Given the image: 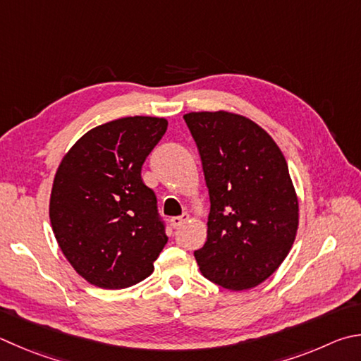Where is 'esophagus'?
Segmentation results:
<instances>
[{"label": "esophagus", "mask_w": 361, "mask_h": 361, "mask_svg": "<svg viewBox=\"0 0 361 361\" xmlns=\"http://www.w3.org/2000/svg\"><path fill=\"white\" fill-rule=\"evenodd\" d=\"M186 221H189V214L188 213L181 214V216H175V218L170 219V224H172L173 228H178L181 224H185Z\"/></svg>", "instance_id": "obj_1"}]
</instances>
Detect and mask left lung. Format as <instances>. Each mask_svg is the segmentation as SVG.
<instances>
[{"mask_svg": "<svg viewBox=\"0 0 361 361\" xmlns=\"http://www.w3.org/2000/svg\"><path fill=\"white\" fill-rule=\"evenodd\" d=\"M185 121L209 194L207 241L194 252L203 276L228 290L259 286L289 254L298 197L283 152L249 118L218 110Z\"/></svg>", "mask_w": 361, "mask_h": 361, "instance_id": "obj_1", "label": "left lung"}]
</instances>
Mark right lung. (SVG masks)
Wrapping results in <instances>:
<instances>
[{
  "instance_id": "right-lung-1",
  "label": "right lung",
  "mask_w": 361,
  "mask_h": 361,
  "mask_svg": "<svg viewBox=\"0 0 361 361\" xmlns=\"http://www.w3.org/2000/svg\"><path fill=\"white\" fill-rule=\"evenodd\" d=\"M167 124L156 116L104 123L83 134L58 166L51 228L64 257L90 284L126 289L154 270L167 235L140 173Z\"/></svg>"
}]
</instances>
